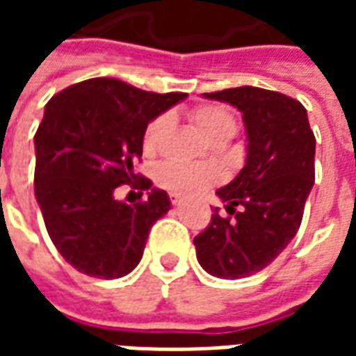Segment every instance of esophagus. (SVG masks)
Masks as SVG:
<instances>
[{
  "mask_svg": "<svg viewBox=\"0 0 356 356\" xmlns=\"http://www.w3.org/2000/svg\"><path fill=\"white\" fill-rule=\"evenodd\" d=\"M170 200L173 206H179V204H181V198H179L177 194H170Z\"/></svg>",
  "mask_w": 356,
  "mask_h": 356,
  "instance_id": "esophagus-1",
  "label": "esophagus"
}]
</instances>
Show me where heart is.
<instances>
[{
	"label": "heart",
	"mask_w": 356,
	"mask_h": 356,
	"mask_svg": "<svg viewBox=\"0 0 356 356\" xmlns=\"http://www.w3.org/2000/svg\"><path fill=\"white\" fill-rule=\"evenodd\" d=\"M196 129L206 137L209 143L213 140H229L236 133V118L229 110L216 104V102H204L194 106L191 112ZM170 114L163 112L152 118L143 133V150L147 154H154L162 145L165 131L170 127ZM219 171L211 165L204 163H183V162H163L156 170V183L163 191L177 196H196L208 186L219 181Z\"/></svg>",
	"instance_id": "obj_1"
}]
</instances>
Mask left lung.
<instances>
[{
    "mask_svg": "<svg viewBox=\"0 0 356 356\" xmlns=\"http://www.w3.org/2000/svg\"><path fill=\"white\" fill-rule=\"evenodd\" d=\"M204 97L236 106L246 125V165L217 191L229 216L216 208L194 238L204 270L234 280L263 270L298 234L314 185L316 140L305 106L288 95L242 86Z\"/></svg>",
    "mask_w": 356,
    "mask_h": 356,
    "instance_id": "left-lung-1",
    "label": "left lung"
}]
</instances>
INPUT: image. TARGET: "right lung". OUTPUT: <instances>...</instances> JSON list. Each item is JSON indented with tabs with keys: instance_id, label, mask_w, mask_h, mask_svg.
<instances>
[{
	"instance_id": "right-lung-1",
	"label": "right lung",
	"mask_w": 356,
	"mask_h": 356,
	"mask_svg": "<svg viewBox=\"0 0 356 356\" xmlns=\"http://www.w3.org/2000/svg\"><path fill=\"white\" fill-rule=\"evenodd\" d=\"M185 93L143 91L114 78H91L63 89L45 104L34 137L35 200L49 238L74 268L120 278L137 267L150 227L170 211L165 191L137 175L148 122ZM129 184L149 198H115Z\"/></svg>"
}]
</instances>
